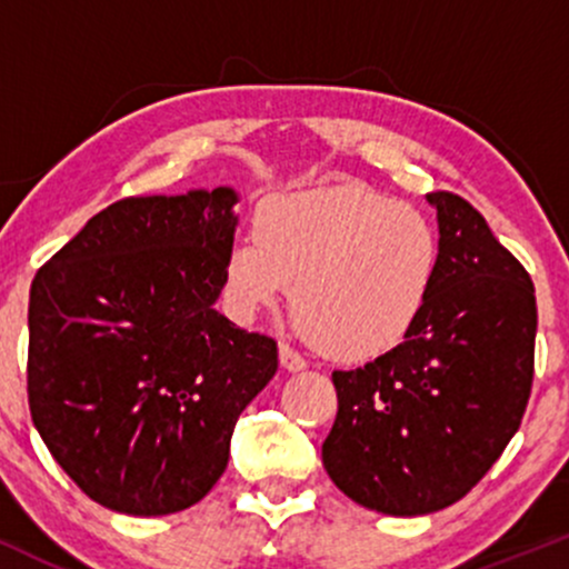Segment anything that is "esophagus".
<instances>
[{
	"mask_svg": "<svg viewBox=\"0 0 569 569\" xmlns=\"http://www.w3.org/2000/svg\"><path fill=\"white\" fill-rule=\"evenodd\" d=\"M280 363H283V369H289V371H302L307 367L305 356H299V352L286 342L280 345Z\"/></svg>",
	"mask_w": 569,
	"mask_h": 569,
	"instance_id": "obj_1",
	"label": "esophagus"
}]
</instances>
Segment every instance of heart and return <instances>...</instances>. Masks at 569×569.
<instances>
[{"instance_id":"1","label":"heart","mask_w":569,"mask_h":569,"mask_svg":"<svg viewBox=\"0 0 569 569\" xmlns=\"http://www.w3.org/2000/svg\"><path fill=\"white\" fill-rule=\"evenodd\" d=\"M439 232L409 202L361 184L280 194L259 208L253 234L227 253V286L246 312L291 289L305 337L329 356L363 361L403 342L433 293Z\"/></svg>"}]
</instances>
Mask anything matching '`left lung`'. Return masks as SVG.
Returning <instances> with one entry per match:
<instances>
[{"mask_svg":"<svg viewBox=\"0 0 569 569\" xmlns=\"http://www.w3.org/2000/svg\"><path fill=\"white\" fill-rule=\"evenodd\" d=\"M439 276L401 345L335 371L323 468L388 516L441 511L485 479L530 401L538 305L530 272L460 194L430 192Z\"/></svg>","mask_w":569,"mask_h":569,"instance_id":"1","label":"left lung"}]
</instances>
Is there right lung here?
<instances>
[{"label":"right lung","instance_id":"add662e5","mask_svg":"<svg viewBox=\"0 0 569 569\" xmlns=\"http://www.w3.org/2000/svg\"><path fill=\"white\" fill-rule=\"evenodd\" d=\"M234 202L230 187L117 200L31 280V420L103 508L166 516L206 498L278 371L276 339L213 310Z\"/></svg>","mask_w":569,"mask_h":569}]
</instances>
